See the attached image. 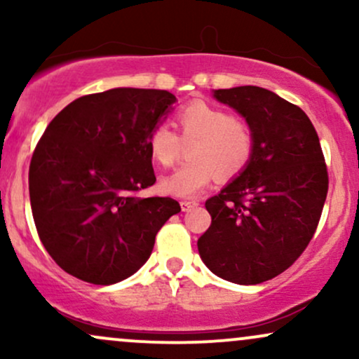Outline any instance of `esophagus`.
Wrapping results in <instances>:
<instances>
[{"instance_id": "obj_1", "label": "esophagus", "mask_w": 359, "mask_h": 359, "mask_svg": "<svg viewBox=\"0 0 359 359\" xmlns=\"http://www.w3.org/2000/svg\"><path fill=\"white\" fill-rule=\"evenodd\" d=\"M197 204H199V203H197V201H180V208H182L184 212L191 211V209L196 208Z\"/></svg>"}]
</instances>
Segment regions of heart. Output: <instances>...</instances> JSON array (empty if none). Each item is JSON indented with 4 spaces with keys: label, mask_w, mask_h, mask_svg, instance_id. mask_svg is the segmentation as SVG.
Masks as SVG:
<instances>
[{
    "label": "heart",
    "mask_w": 359,
    "mask_h": 359,
    "mask_svg": "<svg viewBox=\"0 0 359 359\" xmlns=\"http://www.w3.org/2000/svg\"><path fill=\"white\" fill-rule=\"evenodd\" d=\"M180 137L165 123L148 135L151 158L162 167L174 165L182 155L184 143L189 162L163 177L160 189L177 197H191L221 177H234L246 168L253 155V135L245 121L229 111L205 101H192L177 113Z\"/></svg>",
    "instance_id": "b5f03b06"
}]
</instances>
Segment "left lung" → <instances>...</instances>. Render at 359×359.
<instances>
[{
  "label": "left lung",
  "mask_w": 359,
  "mask_h": 359,
  "mask_svg": "<svg viewBox=\"0 0 359 359\" xmlns=\"http://www.w3.org/2000/svg\"><path fill=\"white\" fill-rule=\"evenodd\" d=\"M253 135L245 170L205 201L212 221L197 241L208 269L240 285L277 277L314 236L329 187L319 137L299 106L269 89L214 90Z\"/></svg>",
  "instance_id": "obj_1"
}]
</instances>
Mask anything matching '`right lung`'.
Returning <instances> with one entry per match:
<instances>
[{
	"mask_svg": "<svg viewBox=\"0 0 359 359\" xmlns=\"http://www.w3.org/2000/svg\"><path fill=\"white\" fill-rule=\"evenodd\" d=\"M175 102L168 90L116 88L72 101L48 123L28 172L40 241L72 277L111 285L140 270L180 212L155 184L148 135Z\"/></svg>",
	"mask_w": 359,
	"mask_h": 359,
	"instance_id": "obj_1",
	"label": "right lung"
}]
</instances>
